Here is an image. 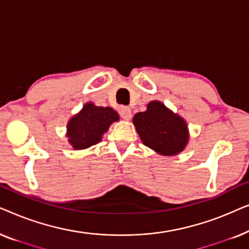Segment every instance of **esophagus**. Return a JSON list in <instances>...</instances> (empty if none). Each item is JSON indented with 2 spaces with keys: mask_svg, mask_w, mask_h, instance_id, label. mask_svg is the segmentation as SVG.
Here are the masks:
<instances>
[{
  "mask_svg": "<svg viewBox=\"0 0 249 249\" xmlns=\"http://www.w3.org/2000/svg\"><path fill=\"white\" fill-rule=\"evenodd\" d=\"M120 114H121V117L124 119V120H130V119H131V110H130V107H121Z\"/></svg>",
  "mask_w": 249,
  "mask_h": 249,
  "instance_id": "obj_1",
  "label": "esophagus"
}]
</instances>
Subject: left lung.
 Here are the masks:
<instances>
[{
	"label": "left lung",
	"instance_id": "8db88e82",
	"mask_svg": "<svg viewBox=\"0 0 249 249\" xmlns=\"http://www.w3.org/2000/svg\"><path fill=\"white\" fill-rule=\"evenodd\" d=\"M132 122L142 144L161 155L179 154L189 141L186 121L159 101L149 102L147 110L136 113Z\"/></svg>",
	"mask_w": 249,
	"mask_h": 249
}]
</instances>
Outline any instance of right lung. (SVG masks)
<instances>
[{
    "label": "right lung",
    "mask_w": 249,
    "mask_h": 249,
    "mask_svg": "<svg viewBox=\"0 0 249 249\" xmlns=\"http://www.w3.org/2000/svg\"><path fill=\"white\" fill-rule=\"evenodd\" d=\"M119 120V114L112 107H96L91 102L84 105L79 113L68 122V142L74 149H85L96 145L107 131L111 124Z\"/></svg>",
    "instance_id": "add662e5"
}]
</instances>
